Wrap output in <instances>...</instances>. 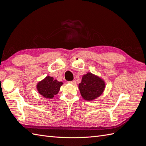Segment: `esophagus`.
Returning <instances> with one entry per match:
<instances>
[{"mask_svg":"<svg viewBox=\"0 0 146 146\" xmlns=\"http://www.w3.org/2000/svg\"><path fill=\"white\" fill-rule=\"evenodd\" d=\"M69 83H70V84H72V85H76V81H74V80H73V81H70V82H69Z\"/></svg>","mask_w":146,"mask_h":146,"instance_id":"obj_1","label":"esophagus"}]
</instances>
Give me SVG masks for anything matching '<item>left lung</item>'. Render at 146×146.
<instances>
[{"label":"left lung","instance_id":"8db88e82","mask_svg":"<svg viewBox=\"0 0 146 146\" xmlns=\"http://www.w3.org/2000/svg\"><path fill=\"white\" fill-rule=\"evenodd\" d=\"M105 83L103 79L91 72L83 75L78 88L82 98L88 101L96 99L103 93Z\"/></svg>","mask_w":146,"mask_h":146}]
</instances>
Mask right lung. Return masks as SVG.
<instances>
[{
    "mask_svg": "<svg viewBox=\"0 0 146 146\" xmlns=\"http://www.w3.org/2000/svg\"><path fill=\"white\" fill-rule=\"evenodd\" d=\"M63 82L54 80V78L47 76L42 80L38 83L36 88L38 92L47 99H53L54 96L58 93Z\"/></svg>",
    "mask_w": 146,
    "mask_h": 146,
    "instance_id": "right-lung-1",
    "label": "right lung"
}]
</instances>
